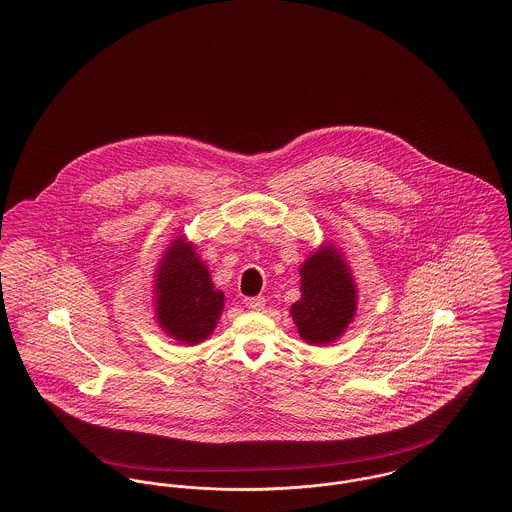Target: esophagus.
Instances as JSON below:
<instances>
[{"instance_id": "esophagus-1", "label": "esophagus", "mask_w": 512, "mask_h": 512, "mask_svg": "<svg viewBox=\"0 0 512 512\" xmlns=\"http://www.w3.org/2000/svg\"><path fill=\"white\" fill-rule=\"evenodd\" d=\"M245 307L251 311H261L265 309V298L257 296V298H245Z\"/></svg>"}]
</instances>
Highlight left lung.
Returning <instances> with one entry per match:
<instances>
[{
	"label": "left lung",
	"instance_id": "obj_1",
	"mask_svg": "<svg viewBox=\"0 0 512 512\" xmlns=\"http://www.w3.org/2000/svg\"><path fill=\"white\" fill-rule=\"evenodd\" d=\"M301 298L292 303V319L301 340L311 346L338 340L356 315L358 290L352 271L334 243H325L300 267Z\"/></svg>",
	"mask_w": 512,
	"mask_h": 512
}]
</instances>
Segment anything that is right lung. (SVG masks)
<instances>
[{
	"label": "right lung",
	"mask_w": 512,
	"mask_h": 512,
	"mask_svg": "<svg viewBox=\"0 0 512 512\" xmlns=\"http://www.w3.org/2000/svg\"><path fill=\"white\" fill-rule=\"evenodd\" d=\"M154 307L160 329L181 344L193 346L211 336L224 307V294L195 247L176 238L164 251L154 278Z\"/></svg>",
	"instance_id": "add662e5"
}]
</instances>
